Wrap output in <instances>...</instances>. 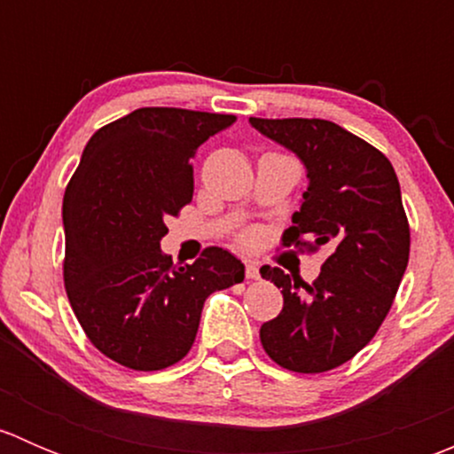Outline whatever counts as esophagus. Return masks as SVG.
<instances>
[{
  "label": "esophagus",
  "mask_w": 454,
  "mask_h": 454,
  "mask_svg": "<svg viewBox=\"0 0 454 454\" xmlns=\"http://www.w3.org/2000/svg\"><path fill=\"white\" fill-rule=\"evenodd\" d=\"M246 278H259V268H256V263H246Z\"/></svg>",
  "instance_id": "34e87169"
}]
</instances>
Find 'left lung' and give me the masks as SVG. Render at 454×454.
I'll return each mask as SVG.
<instances>
[{
    "label": "left lung",
    "instance_id": "obj_1",
    "mask_svg": "<svg viewBox=\"0 0 454 454\" xmlns=\"http://www.w3.org/2000/svg\"><path fill=\"white\" fill-rule=\"evenodd\" d=\"M250 125L308 168L309 186L281 246L327 253L314 283L261 268L283 294L281 314L261 325V345L278 367L323 373L369 345L395 299L411 253L400 182L382 151L332 121L250 118Z\"/></svg>",
    "mask_w": 454,
    "mask_h": 454
}]
</instances>
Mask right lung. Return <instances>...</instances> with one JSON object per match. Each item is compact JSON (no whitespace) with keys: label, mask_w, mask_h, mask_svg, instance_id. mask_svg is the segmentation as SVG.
Wrapping results in <instances>:
<instances>
[{"label":"right lung","mask_w":454,"mask_h":454,"mask_svg":"<svg viewBox=\"0 0 454 454\" xmlns=\"http://www.w3.org/2000/svg\"><path fill=\"white\" fill-rule=\"evenodd\" d=\"M232 114L140 107L100 127L63 195V281L91 345L134 371H160L191 351L204 301L244 281V263L210 246L177 268L160 250L193 200L201 142Z\"/></svg>","instance_id":"right-lung-1"}]
</instances>
